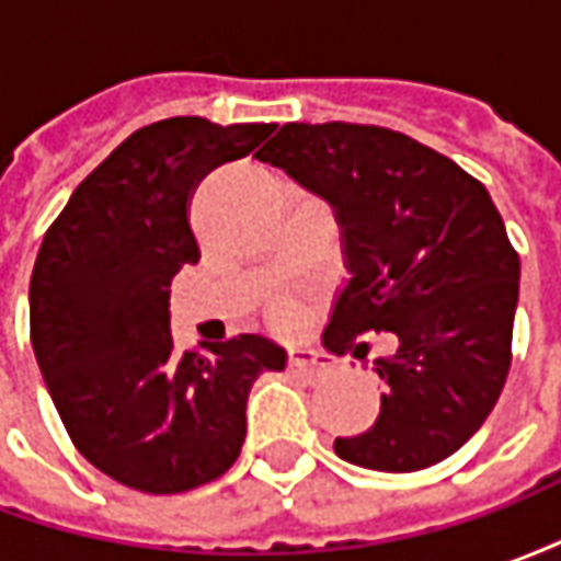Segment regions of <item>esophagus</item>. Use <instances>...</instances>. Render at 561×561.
<instances>
[{
	"label": "esophagus",
	"mask_w": 561,
	"mask_h": 561,
	"mask_svg": "<svg viewBox=\"0 0 561 561\" xmlns=\"http://www.w3.org/2000/svg\"><path fill=\"white\" fill-rule=\"evenodd\" d=\"M288 366L297 369V373H304V376L316 378L330 373V369H333V360H330L328 354L312 352V348H291V354H288Z\"/></svg>",
	"instance_id": "obj_1"
}]
</instances>
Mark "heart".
Instances as JSON below:
<instances>
[{"instance_id": "b5f03b06", "label": "heart", "mask_w": 561, "mask_h": 561, "mask_svg": "<svg viewBox=\"0 0 561 561\" xmlns=\"http://www.w3.org/2000/svg\"><path fill=\"white\" fill-rule=\"evenodd\" d=\"M276 321H279V324H291L294 312L288 306H279V309H276Z\"/></svg>"}]
</instances>
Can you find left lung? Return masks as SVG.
I'll return each mask as SVG.
<instances>
[{"mask_svg": "<svg viewBox=\"0 0 561 561\" xmlns=\"http://www.w3.org/2000/svg\"><path fill=\"white\" fill-rule=\"evenodd\" d=\"M328 201L352 273L324 330L330 352L366 357L369 330L397 333L378 357L376 423L333 450L376 471L435 466L493 412L511 369L519 255L471 173L409 135L354 123H288L255 152Z\"/></svg>", "mask_w": 561, "mask_h": 561, "instance_id": "left-lung-1", "label": "left lung"}]
</instances>
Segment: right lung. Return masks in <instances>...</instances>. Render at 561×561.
<instances>
[{"instance_id": "add662e5", "label": "right lung", "mask_w": 561, "mask_h": 561, "mask_svg": "<svg viewBox=\"0 0 561 561\" xmlns=\"http://www.w3.org/2000/svg\"><path fill=\"white\" fill-rule=\"evenodd\" d=\"M171 116L138 128L75 188L44 233L30 282L35 360L71 442L131 490L173 495L240 457L255 378L285 369L276 342L243 333L176 354L171 279L197 264V183L273 135Z\"/></svg>"}]
</instances>
